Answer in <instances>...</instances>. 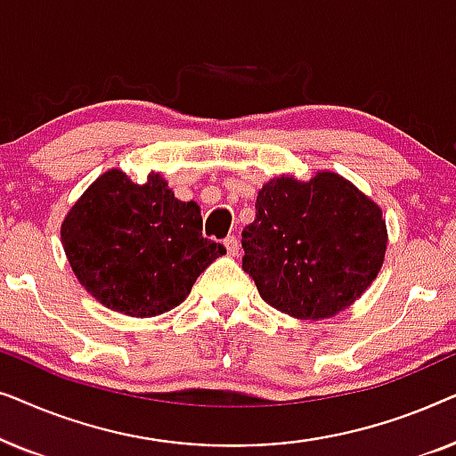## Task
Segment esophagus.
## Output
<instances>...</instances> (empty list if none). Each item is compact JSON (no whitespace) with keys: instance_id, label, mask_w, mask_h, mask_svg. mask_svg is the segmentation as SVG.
<instances>
[{"instance_id":"1","label":"esophagus","mask_w":456,"mask_h":456,"mask_svg":"<svg viewBox=\"0 0 456 456\" xmlns=\"http://www.w3.org/2000/svg\"><path fill=\"white\" fill-rule=\"evenodd\" d=\"M224 247H226L228 255H232V257L239 255V239H236V236H226V239H224Z\"/></svg>"}]
</instances>
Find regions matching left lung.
<instances>
[{
	"instance_id": "obj_1",
	"label": "left lung",
	"mask_w": 456,
	"mask_h": 456,
	"mask_svg": "<svg viewBox=\"0 0 456 456\" xmlns=\"http://www.w3.org/2000/svg\"><path fill=\"white\" fill-rule=\"evenodd\" d=\"M382 209L334 172L264 184L242 230V270L261 298L297 320H326L357 301L384 264Z\"/></svg>"
}]
</instances>
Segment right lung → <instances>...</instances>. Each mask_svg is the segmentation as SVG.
I'll list each match as a JSON object with an SVG mask.
<instances>
[{"label": "right lung", "mask_w": 456, "mask_h": 456, "mask_svg": "<svg viewBox=\"0 0 456 456\" xmlns=\"http://www.w3.org/2000/svg\"><path fill=\"white\" fill-rule=\"evenodd\" d=\"M195 201H180L161 174L136 184L122 170L102 174L61 222V245L78 282L111 311L166 314L226 255L203 239Z\"/></svg>", "instance_id": "obj_1"}]
</instances>
